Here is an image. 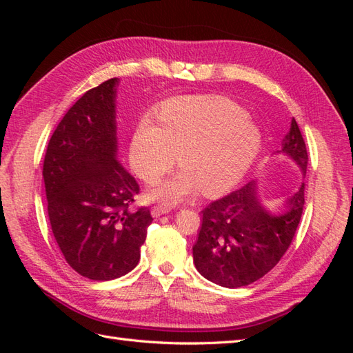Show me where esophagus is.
<instances>
[{"label": "esophagus", "mask_w": 353, "mask_h": 353, "mask_svg": "<svg viewBox=\"0 0 353 353\" xmlns=\"http://www.w3.org/2000/svg\"><path fill=\"white\" fill-rule=\"evenodd\" d=\"M170 209L168 208V206H163V205H157V206H153V209H152V215L154 216V218H159V216H162V215H165V213H168Z\"/></svg>", "instance_id": "1"}]
</instances>
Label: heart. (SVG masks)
Wrapping results in <instances>:
<instances>
[{
    "instance_id": "1",
    "label": "heart",
    "mask_w": 353,
    "mask_h": 353,
    "mask_svg": "<svg viewBox=\"0 0 353 353\" xmlns=\"http://www.w3.org/2000/svg\"><path fill=\"white\" fill-rule=\"evenodd\" d=\"M159 125L143 117L130 143V163L145 184H156L174 168L176 154L185 172L154 196L176 201L196 187L205 196L232 190L249 172L262 145L259 128L237 103L221 95L178 99L157 113Z\"/></svg>"
}]
</instances>
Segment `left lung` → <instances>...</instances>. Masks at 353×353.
I'll list each match as a JSON object with an SVG mask.
<instances>
[{"mask_svg":"<svg viewBox=\"0 0 353 353\" xmlns=\"http://www.w3.org/2000/svg\"><path fill=\"white\" fill-rule=\"evenodd\" d=\"M281 153L302 169L307 152L297 122L283 140ZM283 213L266 210L258 197L256 181L212 201L201 210V227L193 245L197 271L222 287L237 288L268 274L290 248L305 206V184L287 197Z\"/></svg>","mask_w":353,"mask_h":353,"instance_id":"obj_1","label":"left lung"}]
</instances>
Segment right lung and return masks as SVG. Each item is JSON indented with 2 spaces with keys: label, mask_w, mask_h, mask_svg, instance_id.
Returning <instances> with one entry per match:
<instances>
[{
  "label": "right lung",
  "mask_w": 353,
  "mask_h": 353,
  "mask_svg": "<svg viewBox=\"0 0 353 353\" xmlns=\"http://www.w3.org/2000/svg\"><path fill=\"white\" fill-rule=\"evenodd\" d=\"M116 78L74 103L51 135L44 159L52 234L85 279L108 281L132 271L153 218L131 209L140 185L117 160Z\"/></svg>",
  "instance_id": "add662e5"
}]
</instances>
